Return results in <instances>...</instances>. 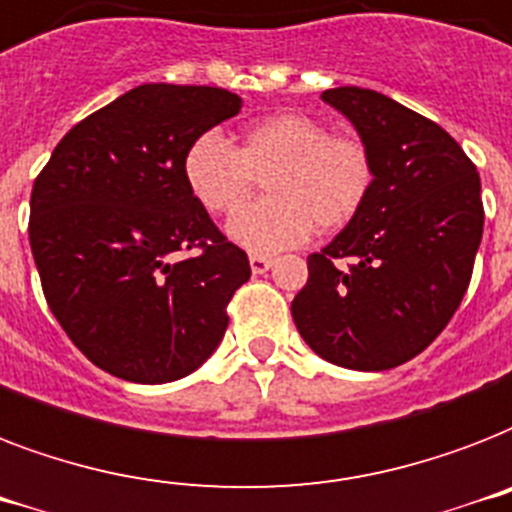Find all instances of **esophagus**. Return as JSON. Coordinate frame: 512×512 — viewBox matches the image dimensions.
Listing matches in <instances>:
<instances>
[{
  "label": "esophagus",
  "mask_w": 512,
  "mask_h": 512,
  "mask_svg": "<svg viewBox=\"0 0 512 512\" xmlns=\"http://www.w3.org/2000/svg\"><path fill=\"white\" fill-rule=\"evenodd\" d=\"M275 261L269 259V256H261V253H251V269L253 275H264V272H269V267H272Z\"/></svg>",
  "instance_id": "34e87169"
}]
</instances>
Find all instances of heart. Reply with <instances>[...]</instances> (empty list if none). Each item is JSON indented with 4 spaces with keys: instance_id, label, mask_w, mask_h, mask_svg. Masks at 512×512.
<instances>
[{
    "instance_id": "b5f03b06",
    "label": "heart",
    "mask_w": 512,
    "mask_h": 512,
    "mask_svg": "<svg viewBox=\"0 0 512 512\" xmlns=\"http://www.w3.org/2000/svg\"><path fill=\"white\" fill-rule=\"evenodd\" d=\"M182 179L208 214H235L264 179L269 198L243 208L230 237L251 253H277L309 240L314 227H349L375 190V161L357 137L330 134L306 113L261 118L232 145L203 129L182 153Z\"/></svg>"
}]
</instances>
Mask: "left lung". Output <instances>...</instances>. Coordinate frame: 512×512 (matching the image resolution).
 <instances>
[{
  "label": "left lung",
  "instance_id": "1",
  "mask_svg": "<svg viewBox=\"0 0 512 512\" xmlns=\"http://www.w3.org/2000/svg\"><path fill=\"white\" fill-rule=\"evenodd\" d=\"M375 161L365 211L320 253L290 304L298 333L349 370H391L428 349L473 277L484 235L476 163L436 121L362 87L322 92Z\"/></svg>",
  "mask_w": 512,
  "mask_h": 512
}]
</instances>
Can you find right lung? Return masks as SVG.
<instances>
[{
  "label": "right lung",
  "instance_id": "obj_1",
  "mask_svg": "<svg viewBox=\"0 0 512 512\" xmlns=\"http://www.w3.org/2000/svg\"><path fill=\"white\" fill-rule=\"evenodd\" d=\"M237 110L227 89L142 84L73 126L36 177L28 240L44 298L73 346L116 378H185L230 325L248 253L195 203L182 153Z\"/></svg>",
  "mask_w": 512,
  "mask_h": 512
}]
</instances>
